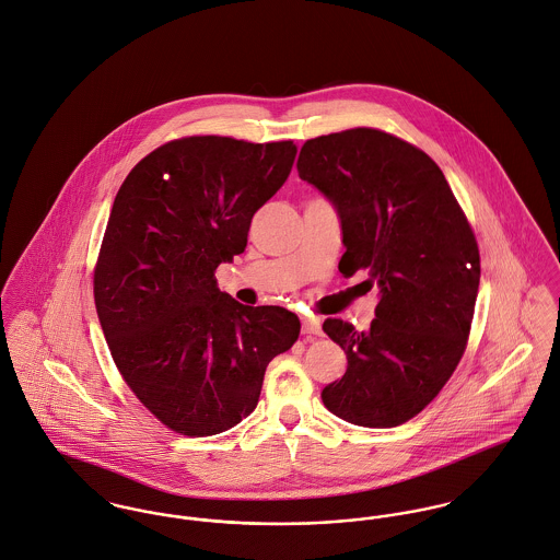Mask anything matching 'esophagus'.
<instances>
[{
  "instance_id": "1",
  "label": "esophagus",
  "mask_w": 560,
  "mask_h": 560,
  "mask_svg": "<svg viewBox=\"0 0 560 560\" xmlns=\"http://www.w3.org/2000/svg\"><path fill=\"white\" fill-rule=\"evenodd\" d=\"M302 331L307 336L320 334V320L316 316H302Z\"/></svg>"
}]
</instances>
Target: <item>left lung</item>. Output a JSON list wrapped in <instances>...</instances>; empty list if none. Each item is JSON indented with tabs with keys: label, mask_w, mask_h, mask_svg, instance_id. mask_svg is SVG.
I'll return each mask as SVG.
<instances>
[{
	"label": "left lung",
	"mask_w": 560,
	"mask_h": 560,
	"mask_svg": "<svg viewBox=\"0 0 560 560\" xmlns=\"http://www.w3.org/2000/svg\"><path fill=\"white\" fill-rule=\"evenodd\" d=\"M298 171L336 207L340 271L368 269L378 287L368 331L323 323L349 365L320 398L349 423L400 425L436 398L466 349L481 273L475 235L436 162L387 132L310 139Z\"/></svg>",
	"instance_id": "1"
}]
</instances>
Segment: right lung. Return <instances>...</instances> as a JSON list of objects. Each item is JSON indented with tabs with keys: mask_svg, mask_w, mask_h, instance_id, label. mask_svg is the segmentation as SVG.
Listing matches in <instances>:
<instances>
[{
	"mask_svg": "<svg viewBox=\"0 0 560 560\" xmlns=\"http://www.w3.org/2000/svg\"><path fill=\"white\" fill-rule=\"evenodd\" d=\"M295 155L293 141H171L113 201L94 273L102 331L135 396L179 434H220L248 417L267 363L300 336L298 314L240 304L213 276L246 250L256 209Z\"/></svg>",
	"mask_w": 560,
	"mask_h": 560,
	"instance_id": "add662e5",
	"label": "right lung"
}]
</instances>
